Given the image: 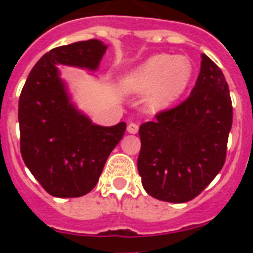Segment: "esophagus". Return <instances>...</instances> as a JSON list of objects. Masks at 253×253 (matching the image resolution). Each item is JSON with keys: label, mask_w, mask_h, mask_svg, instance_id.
I'll return each instance as SVG.
<instances>
[{"label": "esophagus", "mask_w": 253, "mask_h": 253, "mask_svg": "<svg viewBox=\"0 0 253 253\" xmlns=\"http://www.w3.org/2000/svg\"><path fill=\"white\" fill-rule=\"evenodd\" d=\"M128 131L130 134H135L138 133V130H139V126H138V124H135V123H129L128 124Z\"/></svg>", "instance_id": "34e87169"}]
</instances>
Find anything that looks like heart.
Wrapping results in <instances>:
<instances>
[{
    "label": "heart",
    "instance_id": "heart-1",
    "mask_svg": "<svg viewBox=\"0 0 253 253\" xmlns=\"http://www.w3.org/2000/svg\"><path fill=\"white\" fill-rule=\"evenodd\" d=\"M193 75V63L187 57L157 54L129 71L120 87L126 93L148 92L149 109L162 111L186 92Z\"/></svg>",
    "mask_w": 253,
    "mask_h": 253
}]
</instances>
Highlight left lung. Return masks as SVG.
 I'll list each match as a JSON object with an SVG mask.
<instances>
[{
	"label": "left lung",
	"instance_id": "left-lung-1",
	"mask_svg": "<svg viewBox=\"0 0 253 253\" xmlns=\"http://www.w3.org/2000/svg\"><path fill=\"white\" fill-rule=\"evenodd\" d=\"M232 100L225 77L208 55L190 96L140 125L138 172L153 198L186 203L222 169L232 128Z\"/></svg>",
	"mask_w": 253,
	"mask_h": 253
}]
</instances>
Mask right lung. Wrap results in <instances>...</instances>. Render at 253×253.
I'll return each instance as SVG.
<instances>
[{
  "mask_svg": "<svg viewBox=\"0 0 253 253\" xmlns=\"http://www.w3.org/2000/svg\"><path fill=\"white\" fill-rule=\"evenodd\" d=\"M107 46L97 39L51 49L29 73L19 100L20 151L46 193L84 196L96 186L109 154L126 129L101 126L76 109L57 64L96 71Z\"/></svg>",
  "mask_w": 253,
  "mask_h": 253,
  "instance_id": "right-lung-1",
  "label": "right lung"
}]
</instances>
